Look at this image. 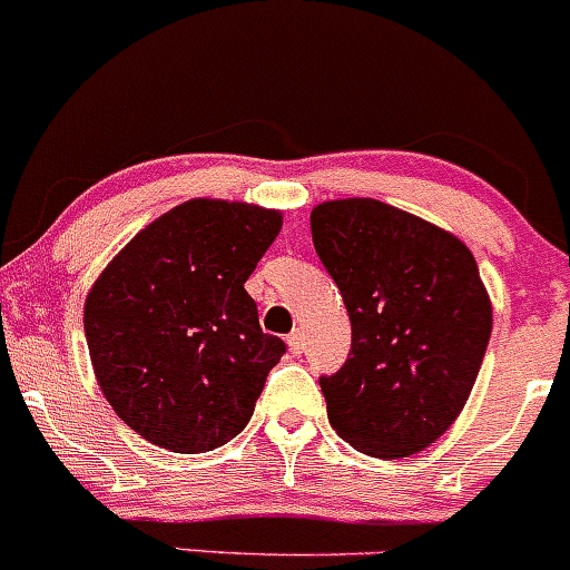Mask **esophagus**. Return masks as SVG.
Listing matches in <instances>:
<instances>
[{"mask_svg": "<svg viewBox=\"0 0 570 570\" xmlns=\"http://www.w3.org/2000/svg\"><path fill=\"white\" fill-rule=\"evenodd\" d=\"M287 347H291L293 356H298V353H304V334L298 332V328H296V332L287 334Z\"/></svg>", "mask_w": 570, "mask_h": 570, "instance_id": "34e87169", "label": "esophagus"}]
</instances>
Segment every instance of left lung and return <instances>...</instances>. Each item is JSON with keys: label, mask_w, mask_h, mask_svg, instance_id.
<instances>
[{"label": "left lung", "mask_w": 570, "mask_h": 570, "mask_svg": "<svg viewBox=\"0 0 570 570\" xmlns=\"http://www.w3.org/2000/svg\"><path fill=\"white\" fill-rule=\"evenodd\" d=\"M309 225L353 332L345 364L321 377L328 421L366 456L419 454L462 413L492 334L473 253L375 198L326 200Z\"/></svg>", "instance_id": "1"}]
</instances>
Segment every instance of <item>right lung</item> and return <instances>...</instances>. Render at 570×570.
<instances>
[{
  "instance_id": "add662e5",
  "label": "right lung",
  "mask_w": 570,
  "mask_h": 570,
  "mask_svg": "<svg viewBox=\"0 0 570 570\" xmlns=\"http://www.w3.org/2000/svg\"><path fill=\"white\" fill-rule=\"evenodd\" d=\"M283 214L195 198L108 263L83 307L102 394L140 438L176 454L219 449L253 419L285 342L244 291Z\"/></svg>"
}]
</instances>
